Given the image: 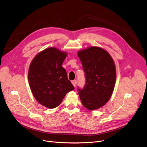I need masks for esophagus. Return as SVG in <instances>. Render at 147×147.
<instances>
[{"label":"esophagus","instance_id":"1","mask_svg":"<svg viewBox=\"0 0 147 147\" xmlns=\"http://www.w3.org/2000/svg\"><path fill=\"white\" fill-rule=\"evenodd\" d=\"M71 83H72V84H73V86L76 87V86L77 84V81L76 80H73V81H71Z\"/></svg>","mask_w":147,"mask_h":147}]
</instances>
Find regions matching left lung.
I'll return each instance as SVG.
<instances>
[{"instance_id": "left-lung-1", "label": "left lung", "mask_w": 147, "mask_h": 147, "mask_svg": "<svg viewBox=\"0 0 147 147\" xmlns=\"http://www.w3.org/2000/svg\"><path fill=\"white\" fill-rule=\"evenodd\" d=\"M86 74V84L78 90L82 105L89 111L103 107L113 92L116 70L114 60L108 51L90 47L77 52Z\"/></svg>"}]
</instances>
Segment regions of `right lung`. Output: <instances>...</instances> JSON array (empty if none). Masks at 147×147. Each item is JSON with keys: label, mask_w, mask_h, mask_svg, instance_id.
<instances>
[{"label": "right lung", "mask_w": 147, "mask_h": 147, "mask_svg": "<svg viewBox=\"0 0 147 147\" xmlns=\"http://www.w3.org/2000/svg\"><path fill=\"white\" fill-rule=\"evenodd\" d=\"M67 53L50 47L32 60L28 69V82L35 99L49 109L58 107L66 94L74 87L62 67Z\"/></svg>", "instance_id": "add662e5"}]
</instances>
